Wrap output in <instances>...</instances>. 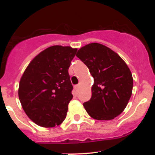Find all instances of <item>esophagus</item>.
Segmentation results:
<instances>
[{
  "mask_svg": "<svg viewBox=\"0 0 155 155\" xmlns=\"http://www.w3.org/2000/svg\"><path fill=\"white\" fill-rule=\"evenodd\" d=\"M74 89H75L76 91H78V90H79V85H76V86L74 87Z\"/></svg>",
  "mask_w": 155,
  "mask_h": 155,
  "instance_id": "obj_1",
  "label": "esophagus"
}]
</instances>
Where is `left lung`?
<instances>
[{
  "mask_svg": "<svg viewBox=\"0 0 155 155\" xmlns=\"http://www.w3.org/2000/svg\"><path fill=\"white\" fill-rule=\"evenodd\" d=\"M76 57L94 78L91 98L83 104L85 110L95 120H113L124 111L132 95L130 70L120 55L98 43L81 47Z\"/></svg>",
  "mask_w": 155,
  "mask_h": 155,
  "instance_id": "obj_1",
  "label": "left lung"
}]
</instances>
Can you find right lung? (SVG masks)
<instances>
[{"label": "right lung", "mask_w": 155, "mask_h": 155, "mask_svg": "<svg viewBox=\"0 0 155 155\" xmlns=\"http://www.w3.org/2000/svg\"><path fill=\"white\" fill-rule=\"evenodd\" d=\"M77 49L55 45L35 57L23 73L19 98L27 116L41 127L59 125L73 98L68 68Z\"/></svg>", "instance_id": "right-lung-1"}]
</instances>
